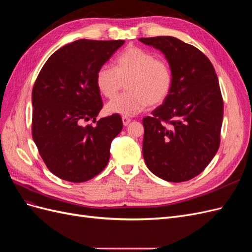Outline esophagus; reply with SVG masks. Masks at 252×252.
<instances>
[{"label":"esophagus","instance_id":"obj_1","mask_svg":"<svg viewBox=\"0 0 252 252\" xmlns=\"http://www.w3.org/2000/svg\"><path fill=\"white\" fill-rule=\"evenodd\" d=\"M122 121H123V125L127 126L131 122V119H129L127 117H123V118H122Z\"/></svg>","mask_w":252,"mask_h":252}]
</instances>
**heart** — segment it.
I'll return each mask as SVG.
<instances>
[{
    "mask_svg": "<svg viewBox=\"0 0 252 252\" xmlns=\"http://www.w3.org/2000/svg\"><path fill=\"white\" fill-rule=\"evenodd\" d=\"M127 82L128 93L114 97L106 105V112L134 116L149 105L162 104L168 97L173 83L172 70L165 59L156 58L149 50L128 46L114 60V68L103 65L95 74L101 94L112 98Z\"/></svg>",
    "mask_w": 252,
    "mask_h": 252,
    "instance_id": "b5f03b06",
    "label": "heart"
}]
</instances>
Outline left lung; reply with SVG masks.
<instances>
[{
	"instance_id": "8db88e82",
	"label": "left lung",
	"mask_w": 252,
	"mask_h": 252,
	"mask_svg": "<svg viewBox=\"0 0 252 252\" xmlns=\"http://www.w3.org/2000/svg\"><path fill=\"white\" fill-rule=\"evenodd\" d=\"M139 40L164 53L173 75L168 97L143 119L145 163L165 181L191 180L220 146L224 104L218 75L202 51L177 37Z\"/></svg>"
}]
</instances>
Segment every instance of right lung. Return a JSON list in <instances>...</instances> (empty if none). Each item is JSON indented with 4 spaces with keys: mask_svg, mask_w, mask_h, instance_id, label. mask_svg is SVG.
I'll return each instance as SVG.
<instances>
[{
    "mask_svg": "<svg viewBox=\"0 0 252 252\" xmlns=\"http://www.w3.org/2000/svg\"><path fill=\"white\" fill-rule=\"evenodd\" d=\"M123 40H78L52 53L32 89V138L47 168L58 178L82 183L107 165L119 114L96 121L103 107L95 74ZM91 119L95 126H85Z\"/></svg>",
    "mask_w": 252,
    "mask_h": 252,
    "instance_id": "obj_1",
    "label": "right lung"
}]
</instances>
